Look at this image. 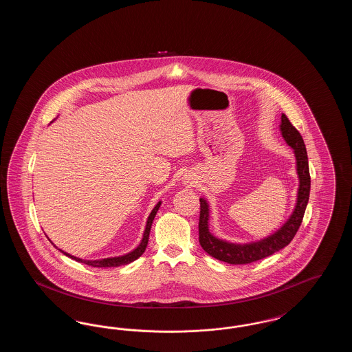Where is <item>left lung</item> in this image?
<instances>
[{
	"label": "left lung",
	"mask_w": 352,
	"mask_h": 352,
	"mask_svg": "<svg viewBox=\"0 0 352 352\" xmlns=\"http://www.w3.org/2000/svg\"><path fill=\"white\" fill-rule=\"evenodd\" d=\"M280 132L285 142L294 151L296 171L298 177V190L294 208L284 224L274 232L248 243H234L220 239L210 231L211 208L206 198L201 197V218H199V243L201 248L214 258L228 264H250L265 258L274 252L285 248L297 234L301 226L303 214L310 194V173L305 142L300 132L290 124L287 118L281 116Z\"/></svg>",
	"instance_id": "1"
}]
</instances>
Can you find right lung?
<instances>
[{
    "label": "right lung",
    "mask_w": 352,
    "mask_h": 352,
    "mask_svg": "<svg viewBox=\"0 0 352 352\" xmlns=\"http://www.w3.org/2000/svg\"><path fill=\"white\" fill-rule=\"evenodd\" d=\"M161 203L162 201H158L155 204V207L151 210V215L148 217V220H146V226H145V231H144V234H142L141 243L137 245V248H134L133 251L128 252V253H125L122 256L107 257V258H99V260H84V258L72 256V254H69L67 252L62 251V250H59V251L62 252L63 254H66L69 258L78 261V263H83V264L91 265V267H96V268H111V267H120V265L131 264V263H133L134 260H137L146 250V245H148V241H149L151 224H153V220H154L155 215H157L158 208L161 207Z\"/></svg>",
    "instance_id": "add662e5"
}]
</instances>
